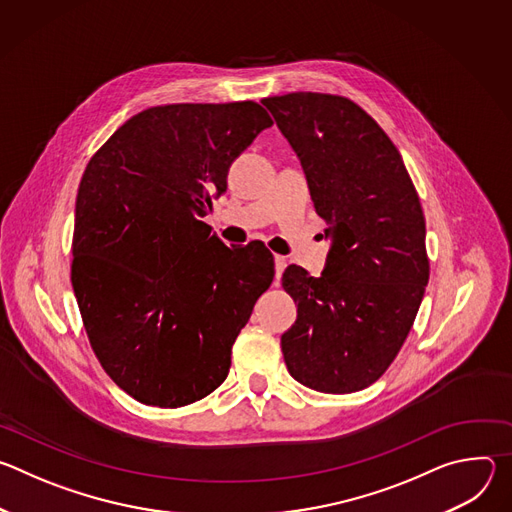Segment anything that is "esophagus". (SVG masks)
<instances>
[{"label":"esophagus","instance_id":"obj_1","mask_svg":"<svg viewBox=\"0 0 512 512\" xmlns=\"http://www.w3.org/2000/svg\"><path fill=\"white\" fill-rule=\"evenodd\" d=\"M273 261H275V277H277V281H279V277H281V273H283V269H285V265H287V259H285L283 255H275Z\"/></svg>","mask_w":512,"mask_h":512}]
</instances>
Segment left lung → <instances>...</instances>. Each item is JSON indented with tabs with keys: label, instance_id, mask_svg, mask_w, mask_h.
Listing matches in <instances>:
<instances>
[{
	"label": "left lung",
	"instance_id": "obj_1",
	"mask_svg": "<svg viewBox=\"0 0 512 512\" xmlns=\"http://www.w3.org/2000/svg\"><path fill=\"white\" fill-rule=\"evenodd\" d=\"M296 152L330 241L320 277L289 265L298 302L281 334L289 375L322 393L373 385L401 350L429 279L425 216L399 150L356 103L324 93L261 101Z\"/></svg>",
	"mask_w": 512,
	"mask_h": 512
}]
</instances>
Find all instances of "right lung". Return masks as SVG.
Masks as SVG:
<instances>
[{"label": "right lung", "instance_id": "obj_1", "mask_svg": "<svg viewBox=\"0 0 512 512\" xmlns=\"http://www.w3.org/2000/svg\"><path fill=\"white\" fill-rule=\"evenodd\" d=\"M271 125L255 101L150 107L83 174L72 289L101 367L139 403L184 407L229 375L273 257L257 243L227 247L202 218Z\"/></svg>", "mask_w": 512, "mask_h": 512}]
</instances>
